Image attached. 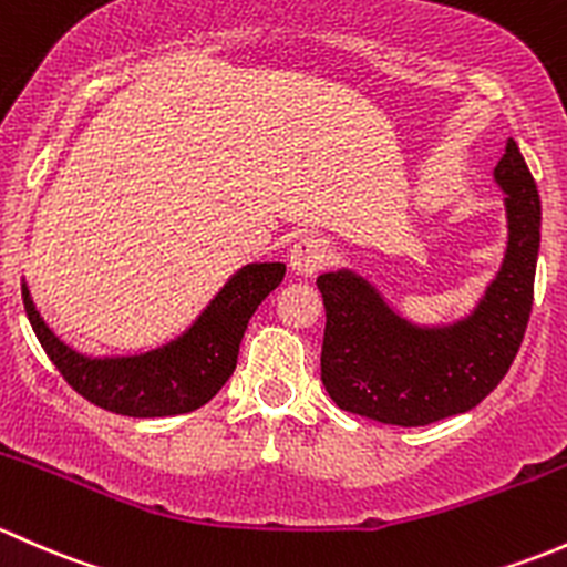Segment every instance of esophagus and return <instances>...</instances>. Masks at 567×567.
Returning <instances> with one entry per match:
<instances>
[{"label":"esophagus","mask_w":567,"mask_h":567,"mask_svg":"<svg viewBox=\"0 0 567 567\" xmlns=\"http://www.w3.org/2000/svg\"><path fill=\"white\" fill-rule=\"evenodd\" d=\"M332 256V245L319 235H306L295 243L291 248V267L300 276H317L319 270H324V265Z\"/></svg>","instance_id":"esophagus-1"}]
</instances>
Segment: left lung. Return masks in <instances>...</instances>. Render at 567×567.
Instances as JSON below:
<instances>
[{"instance_id":"8db88e82","label":"left lung","mask_w":567,"mask_h":567,"mask_svg":"<svg viewBox=\"0 0 567 567\" xmlns=\"http://www.w3.org/2000/svg\"><path fill=\"white\" fill-rule=\"evenodd\" d=\"M494 179L507 194V250L461 322H406L352 270L317 278L327 313L322 384L341 410L406 429L429 425L481 404L511 369L533 311L540 248V196L513 138Z\"/></svg>"}]
</instances>
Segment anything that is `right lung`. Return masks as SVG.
I'll list each match as a JSON object with an SVG mask.
<instances>
[{"instance_id":"1","label":"right lung","mask_w":567,"mask_h":567,"mask_svg":"<svg viewBox=\"0 0 567 567\" xmlns=\"http://www.w3.org/2000/svg\"><path fill=\"white\" fill-rule=\"evenodd\" d=\"M286 265H245L177 341L133 358H86L40 319L21 284L29 324L70 388L101 410L127 417H168L207 404L235 373L243 332L256 308L284 281Z\"/></svg>"}]
</instances>
